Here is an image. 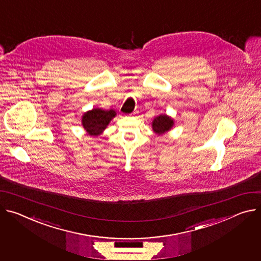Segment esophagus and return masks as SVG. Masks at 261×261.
<instances>
[{"label":"esophagus","mask_w":261,"mask_h":261,"mask_svg":"<svg viewBox=\"0 0 261 261\" xmlns=\"http://www.w3.org/2000/svg\"><path fill=\"white\" fill-rule=\"evenodd\" d=\"M133 114H135V112H133V113H131V114H130V115H133Z\"/></svg>","instance_id":"1"}]
</instances>
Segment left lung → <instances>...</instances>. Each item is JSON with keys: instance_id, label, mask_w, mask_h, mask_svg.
I'll return each mask as SVG.
<instances>
[{"instance_id": "8db88e82", "label": "left lung", "mask_w": 261, "mask_h": 261, "mask_svg": "<svg viewBox=\"0 0 261 261\" xmlns=\"http://www.w3.org/2000/svg\"><path fill=\"white\" fill-rule=\"evenodd\" d=\"M175 125L174 118L168 114H159L152 122V129L158 135H163L169 132Z\"/></svg>"}]
</instances>
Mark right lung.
<instances>
[{
    "label": "right lung",
    "instance_id": "add662e5",
    "mask_svg": "<svg viewBox=\"0 0 261 261\" xmlns=\"http://www.w3.org/2000/svg\"><path fill=\"white\" fill-rule=\"evenodd\" d=\"M115 115L116 112L112 109L104 110L101 108H92L84 112L81 123L88 135L97 137L103 133Z\"/></svg>",
    "mask_w": 261,
    "mask_h": 261
}]
</instances>
